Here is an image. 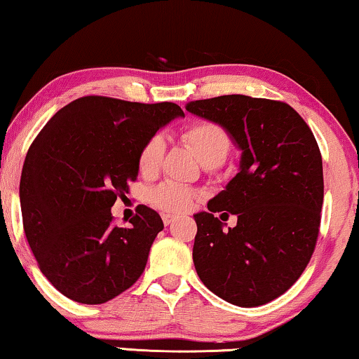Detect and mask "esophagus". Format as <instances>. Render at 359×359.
Segmentation results:
<instances>
[{"label": "esophagus", "instance_id": "1", "mask_svg": "<svg viewBox=\"0 0 359 359\" xmlns=\"http://www.w3.org/2000/svg\"><path fill=\"white\" fill-rule=\"evenodd\" d=\"M161 219H163V224L165 225H170V224H173L175 220H176V215L175 214H163V215H161Z\"/></svg>", "mask_w": 359, "mask_h": 359}]
</instances>
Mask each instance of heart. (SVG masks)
<instances>
[{
	"instance_id": "b5f03b06",
	"label": "heart",
	"mask_w": 359,
	"mask_h": 359,
	"mask_svg": "<svg viewBox=\"0 0 359 359\" xmlns=\"http://www.w3.org/2000/svg\"><path fill=\"white\" fill-rule=\"evenodd\" d=\"M183 139L198 156L201 163L205 168H217L225 161L230 149H232V140L222 127L214 124V122H196L189 126L183 132ZM166 144L163 135L155 134L145 140L139 151V171L145 176H151L158 173L161 160L165 156ZM198 193L173 181L156 186L150 191L149 199L156 208L168 210V212H183L194 204Z\"/></svg>"
}]
</instances>
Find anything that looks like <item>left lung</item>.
<instances>
[{
    "instance_id": "left-lung-1",
    "label": "left lung",
    "mask_w": 359,
    "mask_h": 359,
    "mask_svg": "<svg viewBox=\"0 0 359 359\" xmlns=\"http://www.w3.org/2000/svg\"><path fill=\"white\" fill-rule=\"evenodd\" d=\"M186 109L224 127L242 150L238 173L209 201L208 212L194 214L198 276L233 306L271 302L297 281L316 250L323 204L316 137L281 101L227 95L191 101ZM225 210L238 215L229 233L213 217Z\"/></svg>"
}]
</instances>
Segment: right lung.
Segmentation results:
<instances>
[{"label": "right lung", "instance_id": "add662e5", "mask_svg": "<svg viewBox=\"0 0 359 359\" xmlns=\"http://www.w3.org/2000/svg\"><path fill=\"white\" fill-rule=\"evenodd\" d=\"M181 116L175 102L85 96L39 132L19 184L22 224L39 268L63 296L104 304L142 276L163 220L139 205L130 227H117L111 208L137 180L145 140Z\"/></svg>", "mask_w": 359, "mask_h": 359}]
</instances>
